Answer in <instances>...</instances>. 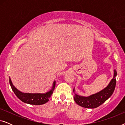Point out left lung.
I'll return each mask as SVG.
<instances>
[{
	"instance_id": "left-lung-1",
	"label": "left lung",
	"mask_w": 125,
	"mask_h": 125,
	"mask_svg": "<svg viewBox=\"0 0 125 125\" xmlns=\"http://www.w3.org/2000/svg\"><path fill=\"white\" fill-rule=\"evenodd\" d=\"M117 72L114 70L113 78L111 80L110 83L105 88L98 93L88 97L80 96L77 94H75L74 95V101L78 105L85 108L94 109L100 106L109 97H110L113 93L116 85L115 77L117 76ZM73 92H74V88L73 89Z\"/></svg>"
}]
</instances>
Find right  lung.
<instances>
[{
	"instance_id": "obj_1",
	"label": "right lung",
	"mask_w": 125,
	"mask_h": 125,
	"mask_svg": "<svg viewBox=\"0 0 125 125\" xmlns=\"http://www.w3.org/2000/svg\"><path fill=\"white\" fill-rule=\"evenodd\" d=\"M9 81L13 92H14L15 95L19 100L24 103L36 105H42V104H45L46 102L48 101L49 100V98H50L51 95L53 93V91L56 85V81H54L53 82L52 89L46 93H22L17 89L13 85L10 77Z\"/></svg>"
}]
</instances>
